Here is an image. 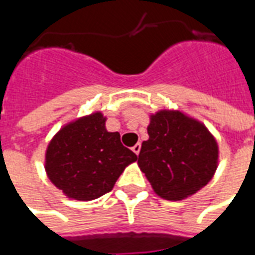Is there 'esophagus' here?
I'll use <instances>...</instances> for the list:
<instances>
[{
  "mask_svg": "<svg viewBox=\"0 0 255 255\" xmlns=\"http://www.w3.org/2000/svg\"><path fill=\"white\" fill-rule=\"evenodd\" d=\"M131 149H133V152L136 153V155H138V153H140V149H141V144H140V142H137L136 145L131 148Z\"/></svg>",
  "mask_w": 255,
  "mask_h": 255,
  "instance_id": "1",
  "label": "esophagus"
}]
</instances>
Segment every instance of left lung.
<instances>
[{"mask_svg": "<svg viewBox=\"0 0 255 255\" xmlns=\"http://www.w3.org/2000/svg\"><path fill=\"white\" fill-rule=\"evenodd\" d=\"M138 165L156 194L169 200L194 195L217 169L218 147L199 122L177 111L151 117Z\"/></svg>", "mask_w": 255, "mask_h": 255, "instance_id": "8db88e82", "label": "left lung"}]
</instances>
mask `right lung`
I'll use <instances>...</instances> for the list:
<instances>
[{
  "mask_svg": "<svg viewBox=\"0 0 255 255\" xmlns=\"http://www.w3.org/2000/svg\"><path fill=\"white\" fill-rule=\"evenodd\" d=\"M137 155L107 131L100 113L67 125L46 149V173L68 198L92 200L113 189L125 167Z\"/></svg>",
  "mask_w": 255,
  "mask_h": 255,
  "instance_id": "1",
  "label": "right lung"
}]
</instances>
